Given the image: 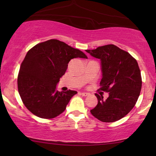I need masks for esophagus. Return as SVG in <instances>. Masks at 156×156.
Segmentation results:
<instances>
[{"mask_svg":"<svg viewBox=\"0 0 156 156\" xmlns=\"http://www.w3.org/2000/svg\"><path fill=\"white\" fill-rule=\"evenodd\" d=\"M80 94L83 96H87L89 94V93H87V92H80Z\"/></svg>","mask_w":156,"mask_h":156,"instance_id":"1","label":"esophagus"}]
</instances>
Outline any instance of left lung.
<instances>
[{
	"label": "left lung",
	"mask_w": 156,
	"mask_h": 156,
	"mask_svg": "<svg viewBox=\"0 0 156 156\" xmlns=\"http://www.w3.org/2000/svg\"><path fill=\"white\" fill-rule=\"evenodd\" d=\"M86 51L101 60L100 90L108 92L107 99H103L102 93H96L98 103L91 114L104 122L119 120L132 110L140 94L142 81L136 60L114 44Z\"/></svg>",
	"instance_id": "left-lung-1"
}]
</instances>
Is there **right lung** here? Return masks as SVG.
<instances>
[{"mask_svg": "<svg viewBox=\"0 0 156 156\" xmlns=\"http://www.w3.org/2000/svg\"><path fill=\"white\" fill-rule=\"evenodd\" d=\"M74 58L87 56L58 39L41 42L28 51L20 68L17 87L23 103L32 114L52 119L64 112L77 92H58L56 85Z\"/></svg>", "mask_w": 156, "mask_h": 156, "instance_id": "add662e5", "label": "right lung"}]
</instances>
